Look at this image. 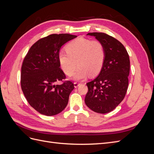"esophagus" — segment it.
Here are the masks:
<instances>
[{"label": "esophagus", "mask_w": 154, "mask_h": 154, "mask_svg": "<svg viewBox=\"0 0 154 154\" xmlns=\"http://www.w3.org/2000/svg\"><path fill=\"white\" fill-rule=\"evenodd\" d=\"M80 85V83H78V82H74V87H75V88H77Z\"/></svg>", "instance_id": "esophagus-1"}]
</instances>
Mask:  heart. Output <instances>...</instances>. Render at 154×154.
<instances>
[{
  "mask_svg": "<svg viewBox=\"0 0 154 154\" xmlns=\"http://www.w3.org/2000/svg\"><path fill=\"white\" fill-rule=\"evenodd\" d=\"M66 51L58 53V60L63 71L68 76L72 74L74 80H82L88 74L95 75L101 69L105 57L103 45L98 40L79 38L70 42Z\"/></svg>",
  "mask_w": 154,
  "mask_h": 154,
  "instance_id": "heart-1",
  "label": "heart"
}]
</instances>
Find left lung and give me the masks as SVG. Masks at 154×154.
<instances>
[{
    "instance_id": "left-lung-1",
    "label": "left lung",
    "mask_w": 154,
    "mask_h": 154,
    "mask_svg": "<svg viewBox=\"0 0 154 154\" xmlns=\"http://www.w3.org/2000/svg\"><path fill=\"white\" fill-rule=\"evenodd\" d=\"M103 45L105 57L101 71L88 82L86 105L95 112L105 114L116 109L125 96L128 85L129 56L124 45L103 32H88Z\"/></svg>"
}]
</instances>
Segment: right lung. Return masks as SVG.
<instances>
[{"instance_id": "add662e5", "label": "right lung", "mask_w": 154, "mask_h": 154, "mask_svg": "<svg viewBox=\"0 0 154 154\" xmlns=\"http://www.w3.org/2000/svg\"><path fill=\"white\" fill-rule=\"evenodd\" d=\"M77 36L53 34L32 45L25 57L21 68L20 84L29 104L45 116L59 114L66 108L74 84L70 81L55 85L66 79L60 68V48Z\"/></svg>"}]
</instances>
